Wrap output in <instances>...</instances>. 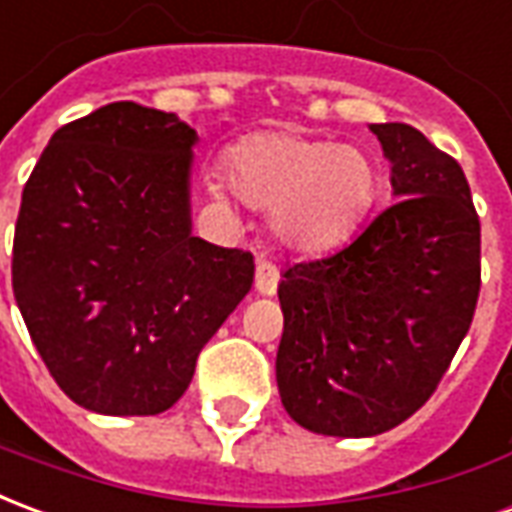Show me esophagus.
I'll return each instance as SVG.
<instances>
[{
  "instance_id": "obj_1",
  "label": "esophagus",
  "mask_w": 512,
  "mask_h": 512,
  "mask_svg": "<svg viewBox=\"0 0 512 512\" xmlns=\"http://www.w3.org/2000/svg\"><path fill=\"white\" fill-rule=\"evenodd\" d=\"M279 285V268L268 260H257L255 266V290L260 296H274Z\"/></svg>"
}]
</instances>
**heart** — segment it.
<instances>
[{"mask_svg":"<svg viewBox=\"0 0 512 512\" xmlns=\"http://www.w3.org/2000/svg\"><path fill=\"white\" fill-rule=\"evenodd\" d=\"M227 178L246 205L274 211L279 238L301 252L345 241L376 200V167L365 150L296 131L238 142L227 156Z\"/></svg>","mask_w":512,"mask_h":512,"instance_id":"heart-1","label":"heart"}]
</instances>
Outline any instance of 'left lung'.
Here are the masks:
<instances>
[{"instance_id": "8db88e82", "label": "left lung", "mask_w": 512, "mask_h": 512, "mask_svg": "<svg viewBox=\"0 0 512 512\" xmlns=\"http://www.w3.org/2000/svg\"><path fill=\"white\" fill-rule=\"evenodd\" d=\"M400 200L334 255L282 274V406L323 436H376L425 406L480 296V216L461 164L417 128L378 123Z\"/></svg>"}]
</instances>
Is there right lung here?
Segmentation results:
<instances>
[{
    "label": "right lung",
    "instance_id": "1",
    "mask_svg": "<svg viewBox=\"0 0 512 512\" xmlns=\"http://www.w3.org/2000/svg\"><path fill=\"white\" fill-rule=\"evenodd\" d=\"M194 139L175 115L115 101L54 131L21 194L18 310L51 378L98 414L175 406L252 288V252L191 235Z\"/></svg>",
    "mask_w": 512,
    "mask_h": 512
}]
</instances>
